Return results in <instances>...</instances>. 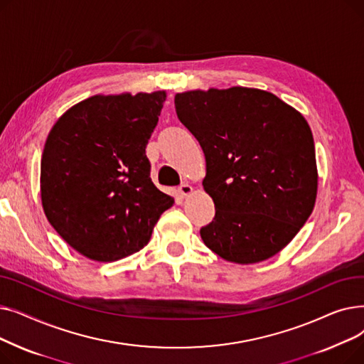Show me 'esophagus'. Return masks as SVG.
I'll return each instance as SVG.
<instances>
[{
	"mask_svg": "<svg viewBox=\"0 0 364 364\" xmlns=\"http://www.w3.org/2000/svg\"><path fill=\"white\" fill-rule=\"evenodd\" d=\"M192 192H193V187L190 186V184H187V183H184V184H181V186L178 187V195H180L181 198L188 196Z\"/></svg>",
	"mask_w": 364,
	"mask_h": 364,
	"instance_id": "1",
	"label": "esophagus"
}]
</instances>
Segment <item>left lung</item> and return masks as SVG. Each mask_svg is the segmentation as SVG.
Returning <instances> with one entry per match:
<instances>
[{
  "instance_id": "obj_1",
  "label": "left lung",
  "mask_w": 364,
  "mask_h": 364,
  "mask_svg": "<svg viewBox=\"0 0 364 364\" xmlns=\"http://www.w3.org/2000/svg\"><path fill=\"white\" fill-rule=\"evenodd\" d=\"M180 122L206 159L214 220L200 228L221 258L254 264L276 255L313 213L316 150L302 114L257 88L187 91L174 99Z\"/></svg>"
}]
</instances>
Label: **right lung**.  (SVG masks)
Listing matches in <instances>:
<instances>
[{"label":"right lung","instance_id":"add662e5","mask_svg":"<svg viewBox=\"0 0 364 364\" xmlns=\"http://www.w3.org/2000/svg\"><path fill=\"white\" fill-rule=\"evenodd\" d=\"M165 91L94 95L51 128L41 159L47 220L94 261L139 252L174 199L151 183L146 146Z\"/></svg>","mask_w":364,"mask_h":364}]
</instances>
